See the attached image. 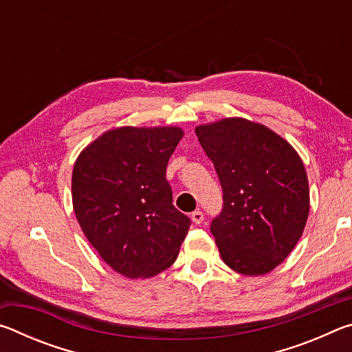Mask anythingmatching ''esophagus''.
Returning <instances> with one entry per match:
<instances>
[{
    "instance_id": "1",
    "label": "esophagus",
    "mask_w": 352,
    "mask_h": 352,
    "mask_svg": "<svg viewBox=\"0 0 352 352\" xmlns=\"http://www.w3.org/2000/svg\"><path fill=\"white\" fill-rule=\"evenodd\" d=\"M190 219H192L194 223H201L204 222V212H201L200 210H195L192 214H190Z\"/></svg>"
}]
</instances>
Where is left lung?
<instances>
[{
    "label": "left lung",
    "instance_id": "obj_1",
    "mask_svg": "<svg viewBox=\"0 0 352 352\" xmlns=\"http://www.w3.org/2000/svg\"><path fill=\"white\" fill-rule=\"evenodd\" d=\"M223 190L211 222L230 269L265 275L287 258L309 216V183L300 155L281 136L243 118L195 129Z\"/></svg>",
    "mask_w": 352,
    "mask_h": 352
}]
</instances>
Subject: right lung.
Instances as JSON below:
<instances>
[{
	"instance_id": "right-lung-1",
	"label": "right lung",
	"mask_w": 352,
	"mask_h": 352,
	"mask_svg": "<svg viewBox=\"0 0 352 352\" xmlns=\"http://www.w3.org/2000/svg\"><path fill=\"white\" fill-rule=\"evenodd\" d=\"M180 127H119L88 144L73 169L80 228L113 270L151 278L174 264L190 220L166 180Z\"/></svg>"
}]
</instances>
